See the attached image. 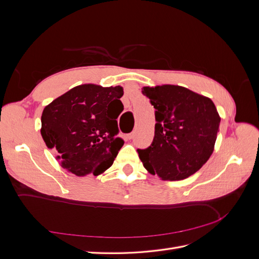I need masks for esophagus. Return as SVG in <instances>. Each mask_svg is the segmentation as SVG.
<instances>
[{"label":"esophagus","instance_id":"obj_1","mask_svg":"<svg viewBox=\"0 0 259 259\" xmlns=\"http://www.w3.org/2000/svg\"><path fill=\"white\" fill-rule=\"evenodd\" d=\"M127 138H128V139H133V138H134V133H130V134H127Z\"/></svg>","mask_w":259,"mask_h":259}]
</instances>
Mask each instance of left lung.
<instances>
[{"label":"left lung","mask_w":259,"mask_h":259,"mask_svg":"<svg viewBox=\"0 0 259 259\" xmlns=\"http://www.w3.org/2000/svg\"><path fill=\"white\" fill-rule=\"evenodd\" d=\"M155 109L154 137L139 159L152 175L180 180L199 170L213 153L221 117L213 101L178 85L143 88Z\"/></svg>","instance_id":"8db88e82"}]
</instances>
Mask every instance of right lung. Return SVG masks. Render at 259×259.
Segmentation results:
<instances>
[{
	"instance_id": "1",
	"label": "right lung",
	"mask_w": 259,
	"mask_h": 259,
	"mask_svg": "<svg viewBox=\"0 0 259 259\" xmlns=\"http://www.w3.org/2000/svg\"><path fill=\"white\" fill-rule=\"evenodd\" d=\"M123 88L76 86L43 110L41 135L61 166L76 176L99 175L112 165L124 140L117 137Z\"/></svg>"
}]
</instances>
